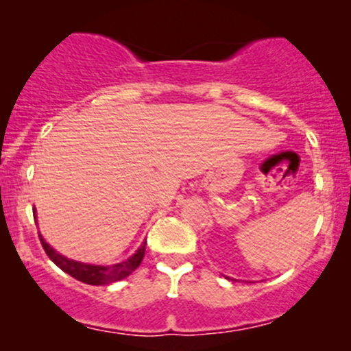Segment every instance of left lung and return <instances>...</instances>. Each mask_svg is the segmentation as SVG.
Wrapping results in <instances>:
<instances>
[{"mask_svg": "<svg viewBox=\"0 0 351 351\" xmlns=\"http://www.w3.org/2000/svg\"><path fill=\"white\" fill-rule=\"evenodd\" d=\"M228 279H229V277H228ZM229 280H232V279H229Z\"/></svg>", "mask_w": 351, "mask_h": 351, "instance_id": "8db88e82", "label": "left lung"}]
</instances>
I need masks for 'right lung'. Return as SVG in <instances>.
<instances>
[{"label":"right lung","instance_id":"1","mask_svg":"<svg viewBox=\"0 0 351 351\" xmlns=\"http://www.w3.org/2000/svg\"><path fill=\"white\" fill-rule=\"evenodd\" d=\"M34 219H36V211H34ZM39 239H41L44 251H46L47 256H49V259L52 261V263L58 265L59 269H62L66 274H69V276L74 277V279H77L88 285L112 284V282L122 280V279H125V277L130 276V274L134 272L140 264H142V259L145 256V245H147V239H145L142 245L136 249L134 256H130L128 259H125L119 264L95 265V264L79 263V261L69 259V257L59 254L56 249H52L51 245L44 241L41 232H39Z\"/></svg>","mask_w":351,"mask_h":351}]
</instances>
